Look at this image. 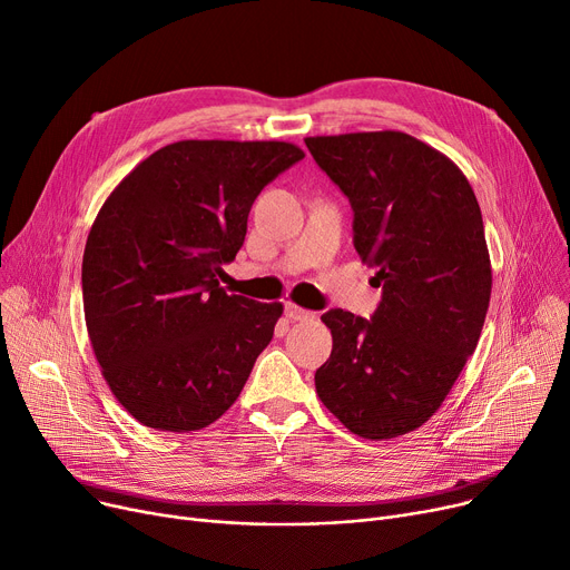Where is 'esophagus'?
I'll list each match as a JSON object with an SVG mask.
<instances>
[{"label": "esophagus", "mask_w": 570, "mask_h": 570, "mask_svg": "<svg viewBox=\"0 0 570 570\" xmlns=\"http://www.w3.org/2000/svg\"><path fill=\"white\" fill-rule=\"evenodd\" d=\"M286 316H288L291 321H307V318H314V312L297 307V305H293V303H286Z\"/></svg>", "instance_id": "1"}]
</instances>
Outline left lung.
I'll list each match as a JSON object with an SVG mask.
<instances>
[{"label":"left lung","instance_id":"obj_1","mask_svg":"<svg viewBox=\"0 0 570 570\" xmlns=\"http://www.w3.org/2000/svg\"><path fill=\"white\" fill-rule=\"evenodd\" d=\"M353 207V245L374 265L372 321L331 309L333 353L316 393L363 439L425 425L475 351L492 293L483 215L464 173L402 131L305 138Z\"/></svg>","mask_w":570,"mask_h":570}]
</instances>
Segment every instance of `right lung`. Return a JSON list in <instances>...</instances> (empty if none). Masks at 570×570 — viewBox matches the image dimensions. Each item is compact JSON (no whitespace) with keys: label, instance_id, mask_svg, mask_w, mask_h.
<instances>
[{"label":"right lung","instance_id":"1","mask_svg":"<svg viewBox=\"0 0 570 570\" xmlns=\"http://www.w3.org/2000/svg\"><path fill=\"white\" fill-rule=\"evenodd\" d=\"M305 153L177 140L119 183L87 235L82 307L101 374L138 423L194 432L243 393L284 307L219 286L261 189Z\"/></svg>","mask_w":570,"mask_h":570}]
</instances>
